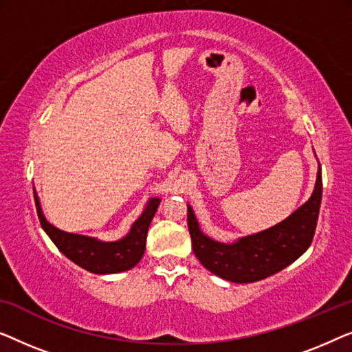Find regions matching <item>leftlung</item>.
Returning <instances> with one entry per match:
<instances>
[{"instance_id":"1","label":"left lung","mask_w":352,"mask_h":352,"mask_svg":"<svg viewBox=\"0 0 352 352\" xmlns=\"http://www.w3.org/2000/svg\"><path fill=\"white\" fill-rule=\"evenodd\" d=\"M322 199V174L313 195L294 214L268 230L241 237L232 244L210 239L201 231L195 212L188 206V230L192 252L202 266L221 279L247 284L270 277L305 254L313 242Z\"/></svg>"}]
</instances>
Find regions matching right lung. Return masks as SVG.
I'll return each mask as SVG.
<instances>
[{"label": "right lung", "instance_id": "right-lung-1", "mask_svg": "<svg viewBox=\"0 0 352 352\" xmlns=\"http://www.w3.org/2000/svg\"><path fill=\"white\" fill-rule=\"evenodd\" d=\"M33 195L39 223L46 231V234L51 237V241L67 258H70L73 263L94 274L122 273V271L133 268L142 260L146 247L148 228H150L153 217H155L161 202L160 197H151L148 201L145 210L133 221L131 231L122 239L105 242L96 239V237L62 231L51 225L43 214L39 197L34 188Z\"/></svg>", "mask_w": 352, "mask_h": 352}]
</instances>
